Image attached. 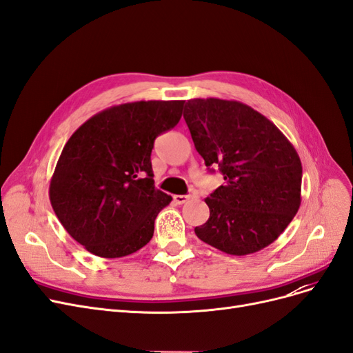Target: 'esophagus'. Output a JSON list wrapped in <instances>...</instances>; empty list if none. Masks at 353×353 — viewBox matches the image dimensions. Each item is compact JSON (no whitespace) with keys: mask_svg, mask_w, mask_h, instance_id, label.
<instances>
[{"mask_svg":"<svg viewBox=\"0 0 353 353\" xmlns=\"http://www.w3.org/2000/svg\"><path fill=\"white\" fill-rule=\"evenodd\" d=\"M189 199H190V194H176V196H174V202H176L177 205H183V203H186Z\"/></svg>","mask_w":353,"mask_h":353,"instance_id":"1","label":"esophagus"}]
</instances>
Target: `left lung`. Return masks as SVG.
<instances>
[{
	"label": "left lung",
	"instance_id": "obj_1",
	"mask_svg": "<svg viewBox=\"0 0 353 353\" xmlns=\"http://www.w3.org/2000/svg\"><path fill=\"white\" fill-rule=\"evenodd\" d=\"M185 121L208 168L221 185L205 199L210 219L194 234L232 256L275 241L301 205V160L281 130L262 113L236 100L192 99Z\"/></svg>",
	"mask_w": 353,
	"mask_h": 353
}]
</instances>
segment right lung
<instances>
[{
	"instance_id": "1",
	"label": "right lung",
	"mask_w": 353,
	"mask_h": 353,
	"mask_svg": "<svg viewBox=\"0 0 353 353\" xmlns=\"http://www.w3.org/2000/svg\"><path fill=\"white\" fill-rule=\"evenodd\" d=\"M183 100L123 103L90 117L59 155L49 185L62 227L104 259L132 254L150 243L154 221L172 202L154 188L151 151L174 128Z\"/></svg>"
}]
</instances>
